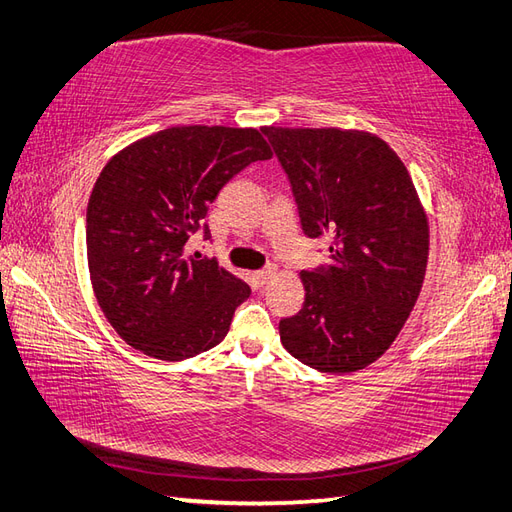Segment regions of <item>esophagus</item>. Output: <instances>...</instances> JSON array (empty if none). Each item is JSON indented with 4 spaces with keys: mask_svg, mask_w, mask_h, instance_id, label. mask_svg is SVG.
I'll return each instance as SVG.
<instances>
[{
    "mask_svg": "<svg viewBox=\"0 0 512 512\" xmlns=\"http://www.w3.org/2000/svg\"><path fill=\"white\" fill-rule=\"evenodd\" d=\"M276 276V267H267V269H260V271H256L254 274V278H256V282L258 285H265V282H269L271 278Z\"/></svg>",
    "mask_w": 512,
    "mask_h": 512,
    "instance_id": "34e87169",
    "label": "esophagus"
}]
</instances>
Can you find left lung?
Segmentation results:
<instances>
[{"label": "left lung", "mask_w": 512, "mask_h": 512, "mask_svg": "<svg viewBox=\"0 0 512 512\" xmlns=\"http://www.w3.org/2000/svg\"><path fill=\"white\" fill-rule=\"evenodd\" d=\"M291 181L302 230L331 265L302 271L304 304L280 342L304 366L363 370L392 346L425 280L429 223L401 157L355 129L263 127Z\"/></svg>", "instance_id": "left-lung-1"}]
</instances>
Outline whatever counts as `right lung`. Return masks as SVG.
Segmentation results:
<instances>
[{
	"mask_svg": "<svg viewBox=\"0 0 512 512\" xmlns=\"http://www.w3.org/2000/svg\"><path fill=\"white\" fill-rule=\"evenodd\" d=\"M256 129L170 127L107 162L87 203V265L102 313L144 355L181 361L230 331L247 282L214 258L186 256L210 203L245 166L269 160Z\"/></svg>",
	"mask_w": 512,
	"mask_h": 512,
	"instance_id": "add662e5",
	"label": "right lung"
}]
</instances>
